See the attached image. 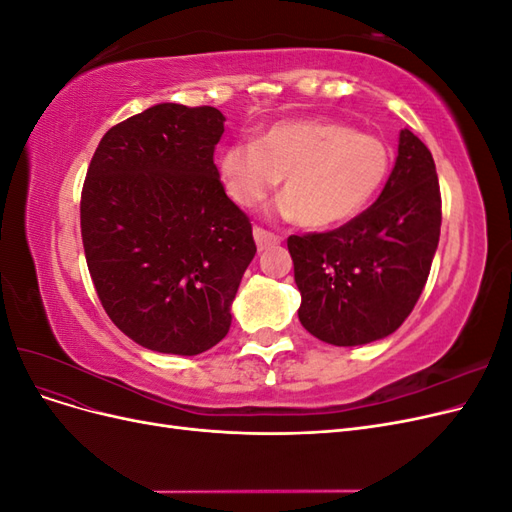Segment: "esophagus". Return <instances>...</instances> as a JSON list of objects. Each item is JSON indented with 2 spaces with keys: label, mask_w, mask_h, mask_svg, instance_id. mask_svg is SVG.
Wrapping results in <instances>:
<instances>
[{
  "label": "esophagus",
  "mask_w": 512,
  "mask_h": 512,
  "mask_svg": "<svg viewBox=\"0 0 512 512\" xmlns=\"http://www.w3.org/2000/svg\"><path fill=\"white\" fill-rule=\"evenodd\" d=\"M254 241H256V247H258V252H265V250H269L271 245H277L280 243V237L277 235H273V232H269V230H265V228H254Z\"/></svg>",
  "instance_id": "1"
}]
</instances>
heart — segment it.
Wrapping results in <instances>:
<instances>
[{"mask_svg": "<svg viewBox=\"0 0 512 512\" xmlns=\"http://www.w3.org/2000/svg\"><path fill=\"white\" fill-rule=\"evenodd\" d=\"M389 168V147L378 136L329 119L275 123L256 143H232L218 158L224 190L241 207L265 200L284 177V209L305 228L356 218L378 196Z\"/></svg>", "mask_w": 512, "mask_h": 512, "instance_id": "1", "label": "heart"}]
</instances>
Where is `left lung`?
<instances>
[{
  "label": "left lung",
  "instance_id": "left-lung-1",
  "mask_svg": "<svg viewBox=\"0 0 512 512\" xmlns=\"http://www.w3.org/2000/svg\"><path fill=\"white\" fill-rule=\"evenodd\" d=\"M440 224L431 151L401 130L395 166L374 205L337 230L288 237L303 327L333 346L395 333L425 288Z\"/></svg>",
  "mask_w": 512,
  "mask_h": 512
}]
</instances>
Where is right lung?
Returning <instances> with one entry per match:
<instances>
[{
    "mask_svg": "<svg viewBox=\"0 0 512 512\" xmlns=\"http://www.w3.org/2000/svg\"><path fill=\"white\" fill-rule=\"evenodd\" d=\"M213 106L162 102L108 130L81 196V235L115 327L153 352L194 356L226 337L252 224L226 196Z\"/></svg>",
    "mask_w": 512,
    "mask_h": 512,
    "instance_id": "1",
    "label": "right lung"
}]
</instances>
